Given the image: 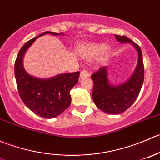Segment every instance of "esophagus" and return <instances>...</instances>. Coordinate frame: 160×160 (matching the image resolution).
<instances>
[{"instance_id": "1", "label": "esophagus", "mask_w": 160, "mask_h": 160, "mask_svg": "<svg viewBox=\"0 0 160 160\" xmlns=\"http://www.w3.org/2000/svg\"><path fill=\"white\" fill-rule=\"evenodd\" d=\"M88 76H89V73L88 72V71L85 70V69L82 70V72H81L80 73V79H82V78H86V77Z\"/></svg>"}]
</instances>
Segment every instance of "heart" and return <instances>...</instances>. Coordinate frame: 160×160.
Listing matches in <instances>:
<instances>
[{
	"label": "heart",
	"mask_w": 160,
	"mask_h": 160,
	"mask_svg": "<svg viewBox=\"0 0 160 160\" xmlns=\"http://www.w3.org/2000/svg\"><path fill=\"white\" fill-rule=\"evenodd\" d=\"M110 52V47L107 45H101V44L93 43L88 46L87 50L85 51V55L88 58H92L98 53H99V61L105 59Z\"/></svg>",
	"instance_id": "obj_1"
}]
</instances>
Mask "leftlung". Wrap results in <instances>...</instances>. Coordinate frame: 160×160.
<instances>
[{"instance_id":"obj_1","label":"left lung","mask_w":160,"mask_h":160,"mask_svg":"<svg viewBox=\"0 0 160 160\" xmlns=\"http://www.w3.org/2000/svg\"><path fill=\"white\" fill-rule=\"evenodd\" d=\"M115 37L121 43H132L137 50L138 60L131 78L120 85H113L109 82L106 66L91 75L94 85L93 101L98 108L110 114H119L128 110L138 96L144 82V64L141 48L127 36L115 35Z\"/></svg>"}]
</instances>
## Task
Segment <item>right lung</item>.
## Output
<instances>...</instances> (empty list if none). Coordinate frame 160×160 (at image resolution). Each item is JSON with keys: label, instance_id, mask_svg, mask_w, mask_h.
Listing matches in <instances>:
<instances>
[{"label": "right lung", "instance_id": "add662e5", "mask_svg": "<svg viewBox=\"0 0 160 160\" xmlns=\"http://www.w3.org/2000/svg\"><path fill=\"white\" fill-rule=\"evenodd\" d=\"M47 33L59 35L45 32L28 40L19 50L15 60V75L18 93L26 107L39 116L53 118L62 113L70 106V91L78 83L80 72L61 74L45 79L36 78L27 73L23 67V57L35 40Z\"/></svg>", "mask_w": 160, "mask_h": 160}]
</instances>
